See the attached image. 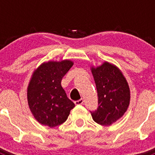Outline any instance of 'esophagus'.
Returning <instances> with one entry per match:
<instances>
[{
    "instance_id": "34e87169",
    "label": "esophagus",
    "mask_w": 155,
    "mask_h": 155,
    "mask_svg": "<svg viewBox=\"0 0 155 155\" xmlns=\"http://www.w3.org/2000/svg\"><path fill=\"white\" fill-rule=\"evenodd\" d=\"M75 105H82V104L84 103V100L81 98L80 100H78V101H75L74 102Z\"/></svg>"
}]
</instances>
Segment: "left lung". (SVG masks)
Segmentation results:
<instances>
[{
    "label": "left lung",
    "instance_id": "1",
    "mask_svg": "<svg viewBox=\"0 0 155 155\" xmlns=\"http://www.w3.org/2000/svg\"><path fill=\"white\" fill-rule=\"evenodd\" d=\"M97 92L98 107L91 112L92 119L100 125H112L125 114L130 101L127 81L116 65L105 61L91 67Z\"/></svg>",
    "mask_w": 155,
    "mask_h": 155
}]
</instances>
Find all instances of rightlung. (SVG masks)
<instances>
[{
    "label": "right lung",
    "mask_w": 155,
    "mask_h": 155,
    "mask_svg": "<svg viewBox=\"0 0 155 155\" xmlns=\"http://www.w3.org/2000/svg\"><path fill=\"white\" fill-rule=\"evenodd\" d=\"M74 65L73 61H47L33 71L27 87L28 107L34 118L50 128L67 120L75 106L61 86L64 75Z\"/></svg>",
    "instance_id": "1"
}]
</instances>
